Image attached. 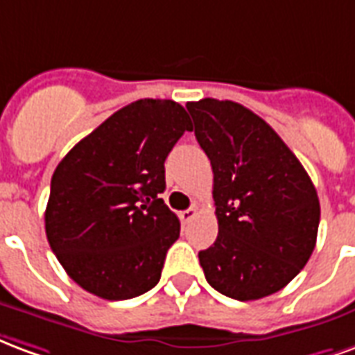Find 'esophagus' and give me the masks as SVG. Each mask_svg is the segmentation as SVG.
<instances>
[{
	"mask_svg": "<svg viewBox=\"0 0 355 355\" xmlns=\"http://www.w3.org/2000/svg\"><path fill=\"white\" fill-rule=\"evenodd\" d=\"M193 217H196V209L195 208H189V209H183V211H180V219L181 223H189Z\"/></svg>",
	"mask_w": 355,
	"mask_h": 355,
	"instance_id": "1",
	"label": "esophagus"
}]
</instances>
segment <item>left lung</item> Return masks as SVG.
I'll use <instances>...</instances> for the list:
<instances>
[{
    "label": "left lung",
    "mask_w": 355,
    "mask_h": 355,
    "mask_svg": "<svg viewBox=\"0 0 355 355\" xmlns=\"http://www.w3.org/2000/svg\"><path fill=\"white\" fill-rule=\"evenodd\" d=\"M214 170L219 225L198 253L208 284L236 301L280 291L315 248L320 200L299 159L261 117L231 100L189 102Z\"/></svg>",
    "instance_id": "left-lung-1"
}]
</instances>
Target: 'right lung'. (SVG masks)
Returning <instances> with one entry per match:
<instances>
[{
  "label": "right lung",
  "mask_w": 355,
  "mask_h": 355,
  "mask_svg": "<svg viewBox=\"0 0 355 355\" xmlns=\"http://www.w3.org/2000/svg\"><path fill=\"white\" fill-rule=\"evenodd\" d=\"M187 111L172 100H138L105 119L60 160L51 180L45 231L75 284L107 301L157 286L180 219L168 208L164 160Z\"/></svg>",
  "instance_id": "right-lung-1"
}]
</instances>
